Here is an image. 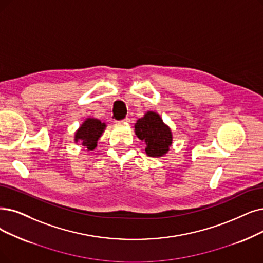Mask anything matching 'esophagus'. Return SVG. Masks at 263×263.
I'll return each instance as SVG.
<instances>
[{
	"label": "esophagus",
	"instance_id": "1",
	"mask_svg": "<svg viewBox=\"0 0 263 263\" xmlns=\"http://www.w3.org/2000/svg\"><path fill=\"white\" fill-rule=\"evenodd\" d=\"M129 121H130V120H129L128 118H125L124 120H122V121H121V122H119V123H128Z\"/></svg>",
	"mask_w": 263,
	"mask_h": 263
}]
</instances>
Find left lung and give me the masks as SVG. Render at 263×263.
Masks as SVG:
<instances>
[{"label": "left lung", "instance_id": "left-lung-1", "mask_svg": "<svg viewBox=\"0 0 263 263\" xmlns=\"http://www.w3.org/2000/svg\"><path fill=\"white\" fill-rule=\"evenodd\" d=\"M135 132L140 140L145 141V152L149 156L159 157L170 150L173 141L172 132L157 113H145L135 124Z\"/></svg>", "mask_w": 263, "mask_h": 263}]
</instances>
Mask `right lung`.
Wrapping results in <instances>:
<instances>
[{"instance_id": "obj_1", "label": "right lung", "mask_w": 263, "mask_h": 263, "mask_svg": "<svg viewBox=\"0 0 263 263\" xmlns=\"http://www.w3.org/2000/svg\"><path fill=\"white\" fill-rule=\"evenodd\" d=\"M106 127V124L101 123L96 119H88L83 123L80 129L76 134V141L81 142L84 148L88 150H93L97 145V141L103 129Z\"/></svg>"}]
</instances>
